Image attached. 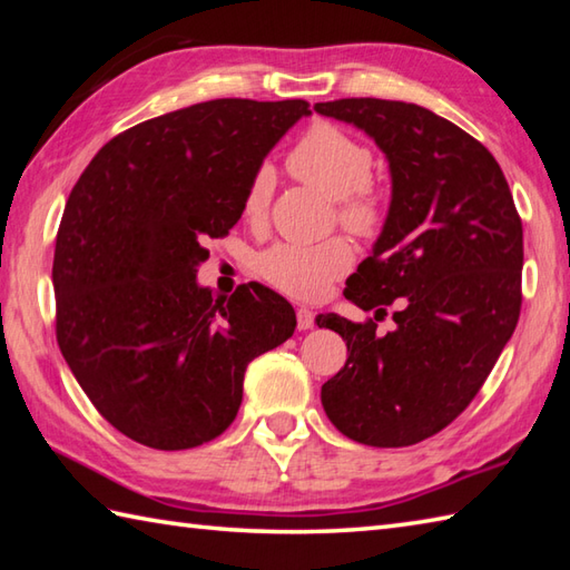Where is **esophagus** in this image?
<instances>
[{
    "instance_id": "esophagus-1",
    "label": "esophagus",
    "mask_w": 570,
    "mask_h": 570,
    "mask_svg": "<svg viewBox=\"0 0 570 570\" xmlns=\"http://www.w3.org/2000/svg\"><path fill=\"white\" fill-rule=\"evenodd\" d=\"M296 321H298V331H308V328H313V323H316V313L306 306H301L296 311Z\"/></svg>"
}]
</instances>
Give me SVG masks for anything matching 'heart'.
Returning a JSON list of instances; mask_svg holds the SVG:
<instances>
[{
	"label": "heart",
	"instance_id": "heart-1",
	"mask_svg": "<svg viewBox=\"0 0 570 570\" xmlns=\"http://www.w3.org/2000/svg\"><path fill=\"white\" fill-rule=\"evenodd\" d=\"M292 174L321 188L337 200V217L355 235L372 237L384 225V205L372 188V151L347 129L333 122L311 125L294 144L286 159ZM274 176L269 166H259L247 180L242 196V215L259 225L269 215ZM353 264V247L343 237H331L316 245L276 242L257 259V272L276 292L294 298H321L335 278Z\"/></svg>",
	"mask_w": 570,
	"mask_h": 570
}]
</instances>
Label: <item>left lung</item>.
<instances>
[{
	"label": "left lung",
	"instance_id": "8db88e82",
	"mask_svg": "<svg viewBox=\"0 0 570 570\" xmlns=\"http://www.w3.org/2000/svg\"><path fill=\"white\" fill-rule=\"evenodd\" d=\"M313 110L365 129L392 171L382 235L345 286L374 318H316L347 345L321 402L347 439L414 445L463 414L517 328L522 217L494 156L426 107L345 98ZM394 299L397 331L382 336L376 321Z\"/></svg>",
	"mask_w": 570,
	"mask_h": 570
}]
</instances>
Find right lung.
<instances>
[{
    "label": "right lung",
    "mask_w": 570,
    "mask_h": 570,
    "mask_svg": "<svg viewBox=\"0 0 570 570\" xmlns=\"http://www.w3.org/2000/svg\"><path fill=\"white\" fill-rule=\"evenodd\" d=\"M306 100H208L129 127L72 186L53 254L56 341L105 421L156 451H186L235 421L254 357L296 313L262 284L213 298L203 242L242 215L247 180Z\"/></svg>",
    "instance_id": "add662e5"
}]
</instances>
